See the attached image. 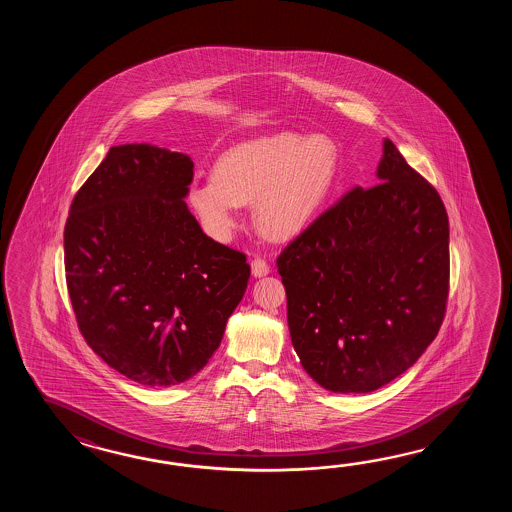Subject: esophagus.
Listing matches in <instances>:
<instances>
[{"label": "esophagus", "instance_id": "34e87169", "mask_svg": "<svg viewBox=\"0 0 512 512\" xmlns=\"http://www.w3.org/2000/svg\"><path fill=\"white\" fill-rule=\"evenodd\" d=\"M251 271L254 278H261V276H267V274H269L271 267H269V263L263 260V258H254L251 263Z\"/></svg>", "mask_w": 512, "mask_h": 512}]
</instances>
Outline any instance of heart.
<instances>
[{
	"mask_svg": "<svg viewBox=\"0 0 512 512\" xmlns=\"http://www.w3.org/2000/svg\"><path fill=\"white\" fill-rule=\"evenodd\" d=\"M338 168L333 139L282 131L223 153L214 175L190 186L188 201L214 240H229L241 205L252 201L256 227L269 238L287 240L320 214L337 185Z\"/></svg>",
	"mask_w": 512,
	"mask_h": 512,
	"instance_id": "obj_1",
	"label": "heart"
}]
</instances>
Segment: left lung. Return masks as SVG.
Wrapping results in <instances>:
<instances>
[{"instance_id": "1", "label": "left lung", "mask_w": 512, "mask_h": 512, "mask_svg": "<svg viewBox=\"0 0 512 512\" xmlns=\"http://www.w3.org/2000/svg\"><path fill=\"white\" fill-rule=\"evenodd\" d=\"M377 177L379 185L357 186L322 212L276 260L294 351L331 392L392 382L445 318V205L388 139Z\"/></svg>"}]
</instances>
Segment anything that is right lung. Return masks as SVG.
<instances>
[{"label": "right lung", "mask_w": 512, "mask_h": 512, "mask_svg": "<svg viewBox=\"0 0 512 512\" xmlns=\"http://www.w3.org/2000/svg\"><path fill=\"white\" fill-rule=\"evenodd\" d=\"M194 163L152 144L109 148L64 230L66 282L87 346L150 388L194 377L219 348L251 278L186 207Z\"/></svg>", "instance_id": "obj_1"}]
</instances>
